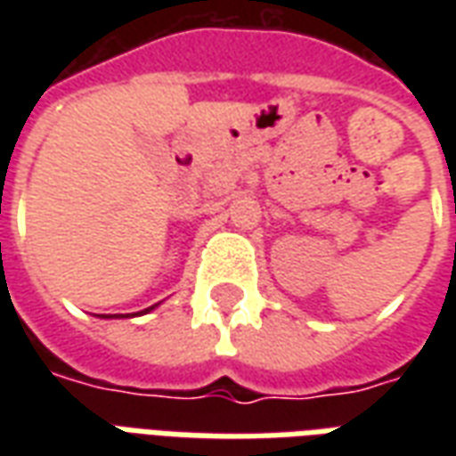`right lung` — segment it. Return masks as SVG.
Instances as JSON below:
<instances>
[{"instance_id":"add662e5","label":"right lung","mask_w":456,"mask_h":456,"mask_svg":"<svg viewBox=\"0 0 456 456\" xmlns=\"http://www.w3.org/2000/svg\"><path fill=\"white\" fill-rule=\"evenodd\" d=\"M153 307H156V305H151V307H146V310H141V315H146V313H149V310H153ZM102 317H126V315H102Z\"/></svg>"}]
</instances>
